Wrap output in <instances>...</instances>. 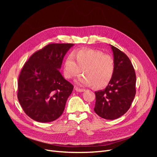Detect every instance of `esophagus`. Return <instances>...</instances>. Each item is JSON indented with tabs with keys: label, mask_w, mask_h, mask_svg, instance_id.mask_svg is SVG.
I'll return each instance as SVG.
<instances>
[{
	"label": "esophagus",
	"mask_w": 157,
	"mask_h": 157,
	"mask_svg": "<svg viewBox=\"0 0 157 157\" xmlns=\"http://www.w3.org/2000/svg\"><path fill=\"white\" fill-rule=\"evenodd\" d=\"M75 90L77 92H82L85 91V89L80 88L79 87H75Z\"/></svg>",
	"instance_id": "obj_1"
}]
</instances>
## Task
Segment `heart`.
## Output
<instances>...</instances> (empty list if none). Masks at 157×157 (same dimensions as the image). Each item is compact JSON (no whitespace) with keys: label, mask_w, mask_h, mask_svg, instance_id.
<instances>
[{"label":"heart","mask_w":157,"mask_h":157,"mask_svg":"<svg viewBox=\"0 0 157 157\" xmlns=\"http://www.w3.org/2000/svg\"><path fill=\"white\" fill-rule=\"evenodd\" d=\"M84 73L77 79L80 84L101 88L110 82L115 70L113 57L101 50L82 49L69 54L65 61L64 75L73 78L82 72Z\"/></svg>","instance_id":"heart-1"}]
</instances>
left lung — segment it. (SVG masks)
Segmentation results:
<instances>
[{"mask_svg":"<svg viewBox=\"0 0 157 157\" xmlns=\"http://www.w3.org/2000/svg\"><path fill=\"white\" fill-rule=\"evenodd\" d=\"M115 62L113 77L107 86L95 92L96 104L94 110L98 116L114 120L122 116L130 109L136 90V76L129 58L111 45Z\"/></svg>","mask_w":157,"mask_h":157,"instance_id":"obj_1","label":"left lung"}]
</instances>
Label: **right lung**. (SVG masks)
Instances as JSON below:
<instances>
[{"label": "right lung", "mask_w": 157, "mask_h": 157, "mask_svg": "<svg viewBox=\"0 0 157 157\" xmlns=\"http://www.w3.org/2000/svg\"><path fill=\"white\" fill-rule=\"evenodd\" d=\"M73 44L51 43L35 52L18 78L17 98L26 115L40 122L58 118L64 111L73 85L58 69Z\"/></svg>", "instance_id": "obj_1"}]
</instances>
